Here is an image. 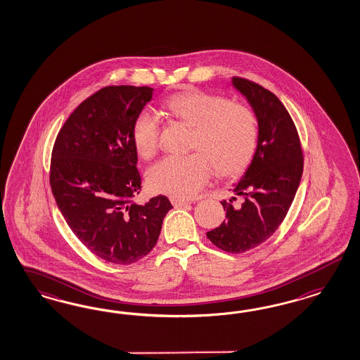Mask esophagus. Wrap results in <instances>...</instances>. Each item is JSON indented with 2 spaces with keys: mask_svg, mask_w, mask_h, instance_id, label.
Wrapping results in <instances>:
<instances>
[{
  "mask_svg": "<svg viewBox=\"0 0 360 360\" xmlns=\"http://www.w3.org/2000/svg\"><path fill=\"white\" fill-rule=\"evenodd\" d=\"M172 203L174 207H185V206H188L191 202L185 200V199H179V198H172Z\"/></svg>",
  "mask_w": 360,
  "mask_h": 360,
  "instance_id": "1",
  "label": "esophagus"
}]
</instances>
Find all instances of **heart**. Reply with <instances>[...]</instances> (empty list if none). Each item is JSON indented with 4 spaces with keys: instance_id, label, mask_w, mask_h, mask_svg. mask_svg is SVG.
Segmentation results:
<instances>
[{
    "instance_id": "obj_1",
    "label": "heart",
    "mask_w": 360,
    "mask_h": 360,
    "mask_svg": "<svg viewBox=\"0 0 360 360\" xmlns=\"http://www.w3.org/2000/svg\"><path fill=\"white\" fill-rule=\"evenodd\" d=\"M165 108L194 128L188 155H166L148 172L153 191L190 198L206 185L215 165L224 176L243 173L253 158L259 140L257 117L250 107L229 98L190 89L165 100ZM161 120L152 109H142L131 127V140L141 158L158 149Z\"/></svg>"
}]
</instances>
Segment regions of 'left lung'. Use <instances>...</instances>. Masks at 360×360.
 Wrapping results in <instances>:
<instances>
[{
    "mask_svg": "<svg viewBox=\"0 0 360 360\" xmlns=\"http://www.w3.org/2000/svg\"><path fill=\"white\" fill-rule=\"evenodd\" d=\"M232 83L255 110L259 140L250 167L232 188L236 196L221 202L226 220L208 231L207 238L223 251L243 253L271 238L283 223L302 176L304 153L280 98L244 77H235Z\"/></svg>",
    "mask_w": 360,
    "mask_h": 360,
    "instance_id": "left-lung-1",
    "label": "left lung"
}]
</instances>
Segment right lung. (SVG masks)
Listing matches in <instances>:
<instances>
[{"mask_svg":"<svg viewBox=\"0 0 360 360\" xmlns=\"http://www.w3.org/2000/svg\"><path fill=\"white\" fill-rule=\"evenodd\" d=\"M152 95L150 87L98 89L65 120L51 153L50 186L68 227L112 264L139 262L152 251L173 208L164 195L133 203L141 176L131 127Z\"/></svg>","mask_w":360,"mask_h":360,"instance_id":"obj_1","label":"right lung"}]
</instances>
